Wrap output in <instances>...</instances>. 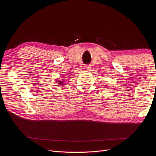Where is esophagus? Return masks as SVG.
I'll return each instance as SVG.
<instances>
[{"instance_id": "esophagus-1", "label": "esophagus", "mask_w": 156, "mask_h": 156, "mask_svg": "<svg viewBox=\"0 0 156 156\" xmlns=\"http://www.w3.org/2000/svg\"><path fill=\"white\" fill-rule=\"evenodd\" d=\"M92 67H91V65L90 64H87L84 66V69H85L86 70H88V71H90Z\"/></svg>"}]
</instances>
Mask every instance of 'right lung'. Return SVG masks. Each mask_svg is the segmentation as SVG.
<instances>
[{
    "mask_svg": "<svg viewBox=\"0 0 156 156\" xmlns=\"http://www.w3.org/2000/svg\"><path fill=\"white\" fill-rule=\"evenodd\" d=\"M58 85H64V84H65L64 83H62V81H58Z\"/></svg>",
    "mask_w": 156,
    "mask_h": 156,
    "instance_id": "add662e5",
    "label": "right lung"
}]
</instances>
